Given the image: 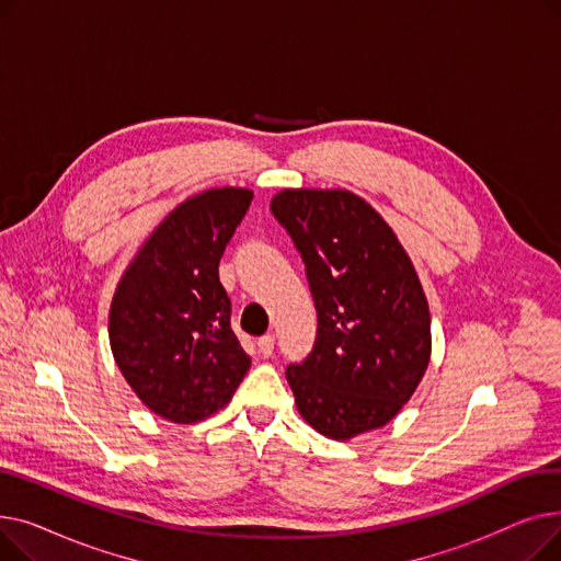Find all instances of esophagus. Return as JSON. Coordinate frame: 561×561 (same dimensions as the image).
Listing matches in <instances>:
<instances>
[{
    "label": "esophagus",
    "instance_id": "1",
    "mask_svg": "<svg viewBox=\"0 0 561 561\" xmlns=\"http://www.w3.org/2000/svg\"><path fill=\"white\" fill-rule=\"evenodd\" d=\"M256 347H259V355H261L263 359H268V357L273 355V350H275V336H273V334L261 336V339L256 341Z\"/></svg>",
    "mask_w": 561,
    "mask_h": 561
}]
</instances>
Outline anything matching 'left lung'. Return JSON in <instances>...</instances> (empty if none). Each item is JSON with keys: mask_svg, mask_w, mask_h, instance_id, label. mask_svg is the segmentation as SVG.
Here are the masks:
<instances>
[{"mask_svg": "<svg viewBox=\"0 0 561 561\" xmlns=\"http://www.w3.org/2000/svg\"><path fill=\"white\" fill-rule=\"evenodd\" d=\"M307 265L318 336L286 379L300 416L347 440L377 430L419 389L432 355L430 307L407 250L343 188H284L271 202Z\"/></svg>", "mask_w": 561, "mask_h": 561, "instance_id": "8db88e82", "label": "left lung"}]
</instances>
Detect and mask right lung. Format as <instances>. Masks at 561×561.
<instances>
[{"label":"right lung","instance_id":"obj_1","mask_svg":"<svg viewBox=\"0 0 561 561\" xmlns=\"http://www.w3.org/2000/svg\"><path fill=\"white\" fill-rule=\"evenodd\" d=\"M250 188L184 199L129 261L108 309L113 359L152 414L191 425L222 409L252 359L231 332L220 256L250 209Z\"/></svg>","mask_w":561,"mask_h":561}]
</instances>
